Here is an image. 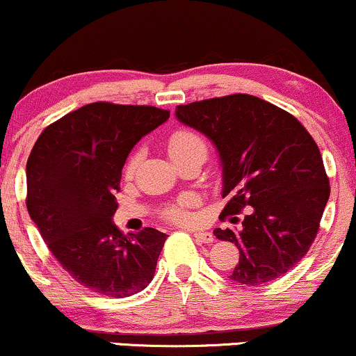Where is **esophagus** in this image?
I'll return each instance as SVG.
<instances>
[{"label": "esophagus", "instance_id": "34e87169", "mask_svg": "<svg viewBox=\"0 0 356 356\" xmlns=\"http://www.w3.org/2000/svg\"><path fill=\"white\" fill-rule=\"evenodd\" d=\"M192 236H194L197 243H204V244L214 243V236H212V232H207V231H192Z\"/></svg>", "mask_w": 356, "mask_h": 356}]
</instances>
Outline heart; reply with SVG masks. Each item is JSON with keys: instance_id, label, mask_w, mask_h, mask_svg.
I'll list each match as a JSON object with an SVG mask.
<instances>
[{"instance_id": "b5f03b06", "label": "heart", "mask_w": 356, "mask_h": 356, "mask_svg": "<svg viewBox=\"0 0 356 356\" xmlns=\"http://www.w3.org/2000/svg\"><path fill=\"white\" fill-rule=\"evenodd\" d=\"M167 150H169L170 157L177 159V157H182V155H189L194 152H201L206 155L207 145L201 136H197V134L192 132V130L184 129V130H177V132H174L172 136H170L169 144H167ZM137 164H138V154H134L132 157H130V161L127 162L125 174L132 175ZM195 204H197L195 197H192V195H182L177 202L167 206L165 209L162 211V214H164L165 219L172 220V222L187 224L191 222L192 218H194L192 207H194Z\"/></svg>"}]
</instances>
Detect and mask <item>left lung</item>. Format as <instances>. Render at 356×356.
I'll return each instance as SVG.
<instances>
[{"label": "left lung", "mask_w": 356, "mask_h": 356, "mask_svg": "<svg viewBox=\"0 0 356 356\" xmlns=\"http://www.w3.org/2000/svg\"><path fill=\"white\" fill-rule=\"evenodd\" d=\"M175 117L218 150L229 199L222 218L248 207L239 227L214 229L239 249L231 280L257 286L283 276L308 252L330 197L316 142L291 113L246 93L179 105Z\"/></svg>", "instance_id": "8db88e82"}]
</instances>
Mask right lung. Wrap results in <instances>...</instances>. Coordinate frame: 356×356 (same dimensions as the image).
Masks as SVG:
<instances>
[{
	"instance_id": "add662e5",
	"label": "right lung",
	"mask_w": 356,
	"mask_h": 356,
	"mask_svg": "<svg viewBox=\"0 0 356 356\" xmlns=\"http://www.w3.org/2000/svg\"><path fill=\"white\" fill-rule=\"evenodd\" d=\"M169 110L88 104L43 130L26 162V207L51 254L81 286L125 298L152 281L164 232L124 234L113 224L122 169Z\"/></svg>"
}]
</instances>
